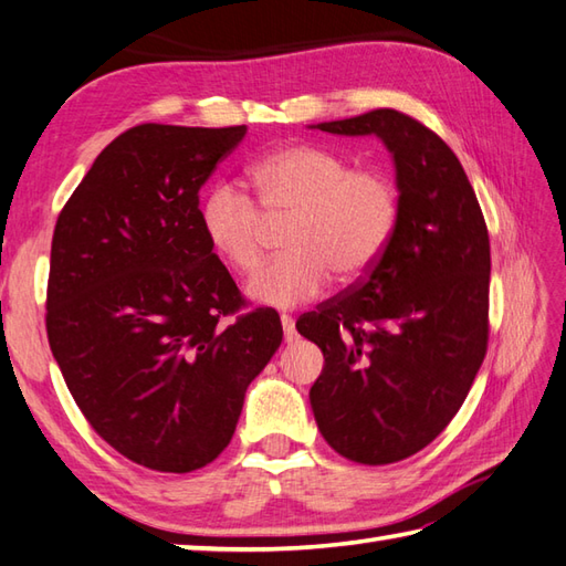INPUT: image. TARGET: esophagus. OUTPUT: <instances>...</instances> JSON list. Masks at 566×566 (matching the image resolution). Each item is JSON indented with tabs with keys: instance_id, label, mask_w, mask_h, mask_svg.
Wrapping results in <instances>:
<instances>
[{
	"instance_id": "1",
	"label": "esophagus",
	"mask_w": 566,
	"mask_h": 566,
	"mask_svg": "<svg viewBox=\"0 0 566 566\" xmlns=\"http://www.w3.org/2000/svg\"><path fill=\"white\" fill-rule=\"evenodd\" d=\"M281 325H283V334H285V342H293L295 339V322L291 315H281Z\"/></svg>"
}]
</instances>
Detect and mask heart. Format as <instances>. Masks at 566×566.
<instances>
[{
  "label": "heart",
  "mask_w": 566,
  "mask_h": 566,
  "mask_svg": "<svg viewBox=\"0 0 566 566\" xmlns=\"http://www.w3.org/2000/svg\"><path fill=\"white\" fill-rule=\"evenodd\" d=\"M259 206L232 186H217L200 207L207 244L239 275H253L271 239L285 227L287 251L251 281L253 300L295 307L317 297L329 275L361 281L396 237L400 188L378 168H354L349 158L317 144H291L251 168Z\"/></svg>",
  "instance_id": "b5f03b06"
}]
</instances>
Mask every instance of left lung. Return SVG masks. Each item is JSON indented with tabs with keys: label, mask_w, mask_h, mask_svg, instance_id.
I'll return each mask as SVG.
<instances>
[{
	"label": "left lung",
	"mask_w": 566,
	"mask_h": 566,
	"mask_svg": "<svg viewBox=\"0 0 566 566\" xmlns=\"http://www.w3.org/2000/svg\"><path fill=\"white\" fill-rule=\"evenodd\" d=\"M317 129L376 134L396 160L402 210L384 259L295 322L325 356L310 388L322 437L356 464L384 467L452 422L483 364L489 229L452 148L410 114L374 109Z\"/></svg>",
	"instance_id": "left-lung-1"
}]
</instances>
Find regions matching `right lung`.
<instances>
[{
	"label": "right lung",
	"mask_w": 566,
	"mask_h": 566,
	"mask_svg": "<svg viewBox=\"0 0 566 566\" xmlns=\"http://www.w3.org/2000/svg\"><path fill=\"white\" fill-rule=\"evenodd\" d=\"M244 134L132 126L55 222L45 332L67 390L109 447L166 474L224 452L283 339L275 310H244L200 224V188Z\"/></svg>",
	"instance_id": "right-lung-1"
}]
</instances>
